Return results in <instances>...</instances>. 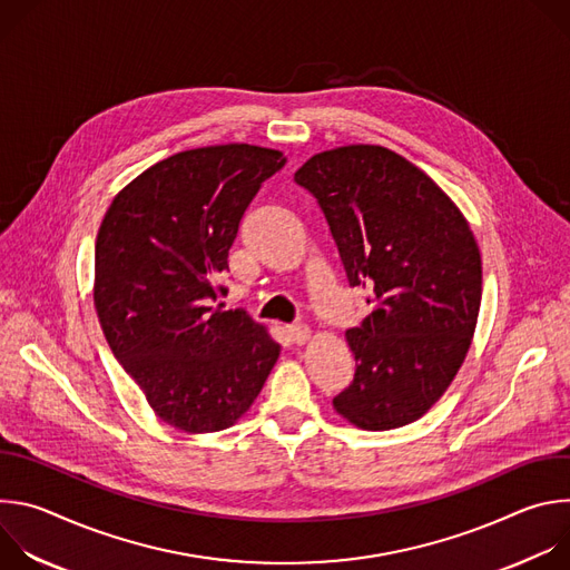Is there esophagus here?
<instances>
[{"label":"esophagus","mask_w":570,"mask_h":570,"mask_svg":"<svg viewBox=\"0 0 570 570\" xmlns=\"http://www.w3.org/2000/svg\"><path fill=\"white\" fill-rule=\"evenodd\" d=\"M288 336L295 345H304L311 338V330L306 327V324H295V327H288Z\"/></svg>","instance_id":"obj_1"}]
</instances>
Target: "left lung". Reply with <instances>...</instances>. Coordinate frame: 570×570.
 <instances>
[{"label": "left lung", "mask_w": 570, "mask_h": 570, "mask_svg": "<svg viewBox=\"0 0 570 570\" xmlns=\"http://www.w3.org/2000/svg\"><path fill=\"white\" fill-rule=\"evenodd\" d=\"M330 223L347 279L372 313L345 341L356 372L334 411L363 431L426 415L462 367L482 262L460 207L413 161L376 144L315 153L295 171Z\"/></svg>", "instance_id": "1"}]
</instances>
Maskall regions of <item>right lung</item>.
<instances>
[{
	"instance_id": "right-lung-1",
	"label": "right lung",
	"mask_w": 570,
	"mask_h": 570,
	"mask_svg": "<svg viewBox=\"0 0 570 570\" xmlns=\"http://www.w3.org/2000/svg\"><path fill=\"white\" fill-rule=\"evenodd\" d=\"M284 153L216 144L155 161L110 203L95 253L106 341L153 413L185 433L234 426L279 358L266 324L209 306L262 183Z\"/></svg>"
}]
</instances>
